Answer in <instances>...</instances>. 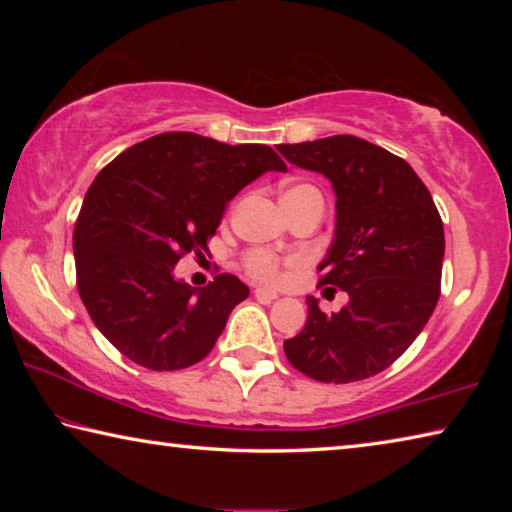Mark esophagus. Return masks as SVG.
<instances>
[{
  "label": "esophagus",
  "instance_id": "34e87169",
  "mask_svg": "<svg viewBox=\"0 0 512 512\" xmlns=\"http://www.w3.org/2000/svg\"><path fill=\"white\" fill-rule=\"evenodd\" d=\"M255 298H257L259 302H273V300H277V293H275L273 289L259 287V289H255Z\"/></svg>",
  "mask_w": 512,
  "mask_h": 512
}]
</instances>
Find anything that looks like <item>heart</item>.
<instances>
[{"instance_id": "1", "label": "heart", "mask_w": 512, "mask_h": 512, "mask_svg": "<svg viewBox=\"0 0 512 512\" xmlns=\"http://www.w3.org/2000/svg\"><path fill=\"white\" fill-rule=\"evenodd\" d=\"M305 189H309V187L296 185V187L287 189L282 198L300 194V192H305ZM244 266H246L248 275L255 277V280H259V282H275V280H280V275H282V268H280V262H277V257L266 253V250H250L244 259Z\"/></svg>"}]
</instances>
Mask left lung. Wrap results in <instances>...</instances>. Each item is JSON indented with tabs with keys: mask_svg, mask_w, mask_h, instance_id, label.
Listing matches in <instances>:
<instances>
[{
	"mask_svg": "<svg viewBox=\"0 0 512 512\" xmlns=\"http://www.w3.org/2000/svg\"><path fill=\"white\" fill-rule=\"evenodd\" d=\"M277 151L332 183L334 239L318 264V287L348 293V305L334 314L307 296V323L284 341V354L325 384L368 379L402 357L436 309L443 221L411 164L361 137L332 135Z\"/></svg>",
	"mask_w": 512,
	"mask_h": 512,
	"instance_id": "obj_1",
	"label": "left lung"
}]
</instances>
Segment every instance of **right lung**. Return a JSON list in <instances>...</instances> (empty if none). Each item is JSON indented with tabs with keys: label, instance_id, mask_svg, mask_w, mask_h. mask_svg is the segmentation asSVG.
Returning a JSON list of instances; mask_svg holds the SVG:
<instances>
[{
	"label": "right lung",
	"instance_id": "obj_1",
	"mask_svg": "<svg viewBox=\"0 0 512 512\" xmlns=\"http://www.w3.org/2000/svg\"><path fill=\"white\" fill-rule=\"evenodd\" d=\"M266 171H287L266 144L162 133L94 178L74 230L76 284L92 323L124 357L180 370L210 354L250 291L228 273L194 289L173 266L207 250L225 207Z\"/></svg>",
	"mask_w": 512,
	"mask_h": 512
}]
</instances>
